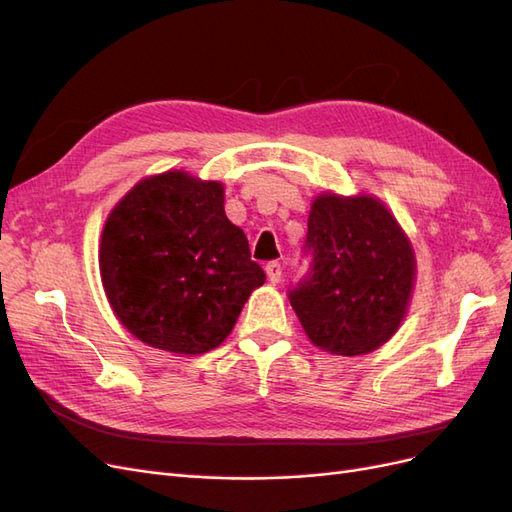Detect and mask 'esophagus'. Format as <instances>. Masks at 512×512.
<instances>
[{
	"label": "esophagus",
	"instance_id": "34e87169",
	"mask_svg": "<svg viewBox=\"0 0 512 512\" xmlns=\"http://www.w3.org/2000/svg\"><path fill=\"white\" fill-rule=\"evenodd\" d=\"M265 271H267V277H269V282L271 284H277V282H280L282 280V265H280V262H269V265L265 267Z\"/></svg>",
	"mask_w": 512,
	"mask_h": 512
}]
</instances>
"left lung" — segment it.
<instances>
[{
	"mask_svg": "<svg viewBox=\"0 0 512 512\" xmlns=\"http://www.w3.org/2000/svg\"><path fill=\"white\" fill-rule=\"evenodd\" d=\"M312 265L288 292L307 337L356 356L395 335L412 297L416 260L397 220L374 196L320 194L309 211Z\"/></svg>",
	"mask_w": 512,
	"mask_h": 512,
	"instance_id": "1",
	"label": "left lung"
}]
</instances>
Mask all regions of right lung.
Segmentation results:
<instances>
[{"label": "right lung", "mask_w": 512, "mask_h": 512, "mask_svg": "<svg viewBox=\"0 0 512 512\" xmlns=\"http://www.w3.org/2000/svg\"><path fill=\"white\" fill-rule=\"evenodd\" d=\"M100 275L123 327L177 354L218 348L267 280L245 232L226 218L222 183L183 170L138 181L115 205Z\"/></svg>", "instance_id": "1"}]
</instances>
